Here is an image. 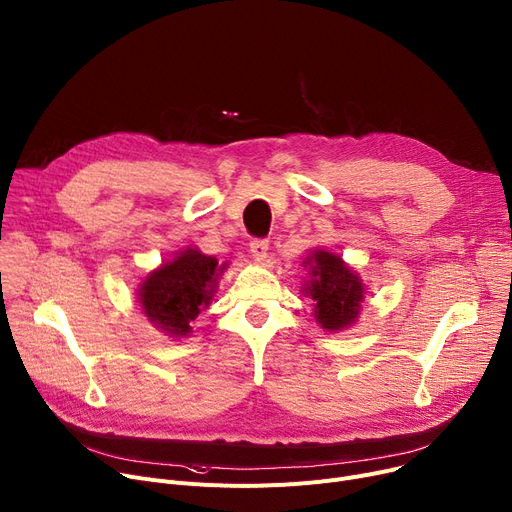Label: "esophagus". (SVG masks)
<instances>
[{
  "instance_id": "34e87169",
  "label": "esophagus",
  "mask_w": 512,
  "mask_h": 512,
  "mask_svg": "<svg viewBox=\"0 0 512 512\" xmlns=\"http://www.w3.org/2000/svg\"><path fill=\"white\" fill-rule=\"evenodd\" d=\"M251 253L255 257V261H265L267 259V251H269V243L265 238H253L251 241Z\"/></svg>"
}]
</instances>
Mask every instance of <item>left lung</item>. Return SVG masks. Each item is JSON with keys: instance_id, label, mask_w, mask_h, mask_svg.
Instances as JSON below:
<instances>
[{"instance_id": "1", "label": "left lung", "mask_w": 512, "mask_h": 512, "mask_svg": "<svg viewBox=\"0 0 512 512\" xmlns=\"http://www.w3.org/2000/svg\"><path fill=\"white\" fill-rule=\"evenodd\" d=\"M311 280L306 296L315 300V319L327 331L346 329L356 323L364 300V284L339 255L317 249L304 259Z\"/></svg>"}]
</instances>
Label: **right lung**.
I'll list each match as a JSON object with an SVG mask.
<instances>
[{
  "instance_id": "right-lung-1",
  "label": "right lung",
  "mask_w": 512,
  "mask_h": 512,
  "mask_svg": "<svg viewBox=\"0 0 512 512\" xmlns=\"http://www.w3.org/2000/svg\"><path fill=\"white\" fill-rule=\"evenodd\" d=\"M226 265L191 247L177 253L140 284L138 300L144 315L166 335L185 337L191 333V321L210 306Z\"/></svg>"
}]
</instances>
